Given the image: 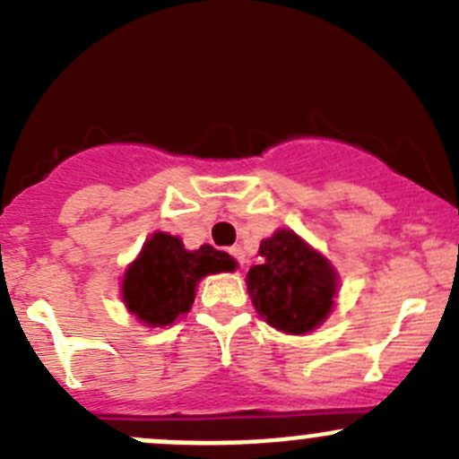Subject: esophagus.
<instances>
[{"label": "esophagus", "instance_id": "34e87169", "mask_svg": "<svg viewBox=\"0 0 459 459\" xmlns=\"http://www.w3.org/2000/svg\"><path fill=\"white\" fill-rule=\"evenodd\" d=\"M229 253H230V257H233L235 262L239 264V266H244V251H242V247L229 248Z\"/></svg>", "mask_w": 459, "mask_h": 459}]
</instances>
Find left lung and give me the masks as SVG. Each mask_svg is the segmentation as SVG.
<instances>
[{"mask_svg": "<svg viewBox=\"0 0 459 459\" xmlns=\"http://www.w3.org/2000/svg\"><path fill=\"white\" fill-rule=\"evenodd\" d=\"M262 264L247 275L257 313L277 331L302 335L326 319L337 293V275L293 230H277L259 244Z\"/></svg>", "mask_w": 459, "mask_h": 459, "instance_id": "1", "label": "left lung"}]
</instances>
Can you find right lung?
<instances>
[{
    "label": "right lung",
    "mask_w": 459,
    "mask_h": 459,
    "mask_svg": "<svg viewBox=\"0 0 459 459\" xmlns=\"http://www.w3.org/2000/svg\"><path fill=\"white\" fill-rule=\"evenodd\" d=\"M233 268L235 259L229 253L208 244L186 251L179 238L155 233L124 275V302L148 326H169L193 307L204 275Z\"/></svg>",
    "instance_id": "right-lung-1"
}]
</instances>
